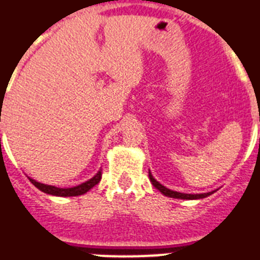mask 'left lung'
Segmentation results:
<instances>
[{
    "instance_id": "8db88e82",
    "label": "left lung",
    "mask_w": 260,
    "mask_h": 260,
    "mask_svg": "<svg viewBox=\"0 0 260 260\" xmlns=\"http://www.w3.org/2000/svg\"><path fill=\"white\" fill-rule=\"evenodd\" d=\"M148 177H150V181L152 182V185L156 187V189L160 191L162 194H165V196H167V197H171V198H181V200H200V198H205L208 197V196H210V194L213 193V191H210V193H204V194H185V193H178V191H173V190L167 189V187H165L163 185H160L156 179H155L152 175H151V173L148 174Z\"/></svg>"
}]
</instances>
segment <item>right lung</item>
Masks as SVG:
<instances>
[{
	"mask_svg": "<svg viewBox=\"0 0 260 260\" xmlns=\"http://www.w3.org/2000/svg\"><path fill=\"white\" fill-rule=\"evenodd\" d=\"M101 177L102 173L101 170H100L91 179L86 181L85 183H81V185L74 186V187H69V189H60V187H55V186L44 185V183L34 181V179H30V178L29 181L32 182L39 190H42V191H44V193L47 194H51V196H58V197H74V196H81V194H85L86 191H89L93 186H95L98 182L101 181Z\"/></svg>",
	"mask_w": 260,
	"mask_h": 260,
	"instance_id": "1",
	"label": "right lung"
}]
</instances>
